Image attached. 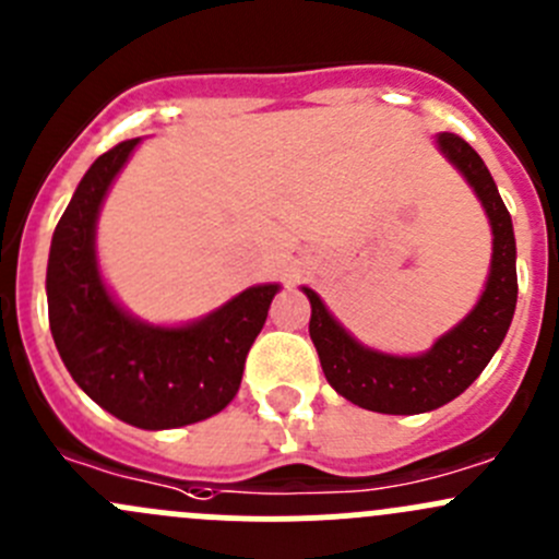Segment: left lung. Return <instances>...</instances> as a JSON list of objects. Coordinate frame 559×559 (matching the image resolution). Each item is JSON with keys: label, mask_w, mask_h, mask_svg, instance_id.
Returning a JSON list of instances; mask_svg holds the SVG:
<instances>
[{"label": "left lung", "mask_w": 559, "mask_h": 559, "mask_svg": "<svg viewBox=\"0 0 559 559\" xmlns=\"http://www.w3.org/2000/svg\"><path fill=\"white\" fill-rule=\"evenodd\" d=\"M438 148L465 175L492 224L489 278L471 313L419 357H394L362 346L348 335L321 297L302 286L311 300V341L326 381L354 405L379 414H425L441 408L478 379L503 343L516 308V240L511 216L481 156L452 132L438 134Z\"/></svg>", "instance_id": "1"}]
</instances>
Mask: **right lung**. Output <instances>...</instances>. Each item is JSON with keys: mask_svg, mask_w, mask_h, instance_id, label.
Listing matches in <instances>:
<instances>
[{"mask_svg": "<svg viewBox=\"0 0 559 559\" xmlns=\"http://www.w3.org/2000/svg\"><path fill=\"white\" fill-rule=\"evenodd\" d=\"M138 143L123 140L99 156L56 224L48 321L61 362L94 403L127 425L170 430L233 403L278 284L251 286L183 326L145 324L123 311L99 275L94 235L107 189Z\"/></svg>", "mask_w": 559, "mask_h": 559, "instance_id": "1", "label": "right lung"}]
</instances>
